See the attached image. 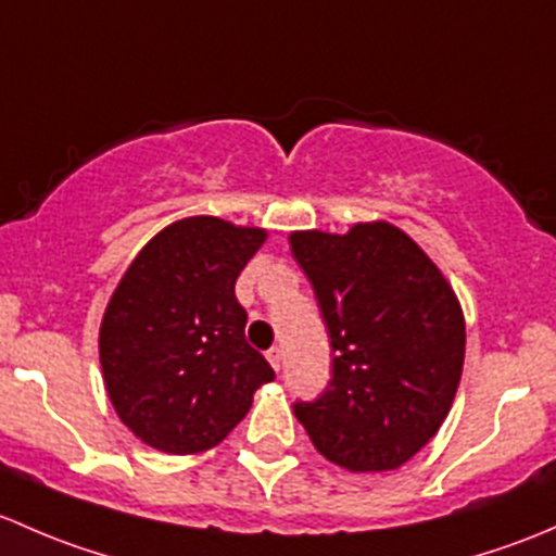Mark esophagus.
I'll return each mask as SVG.
<instances>
[{"label": "esophagus", "instance_id": "34e87169", "mask_svg": "<svg viewBox=\"0 0 556 556\" xmlns=\"http://www.w3.org/2000/svg\"><path fill=\"white\" fill-rule=\"evenodd\" d=\"M267 362H270V366L273 369H280V364H283V353H280V348H270V351H267Z\"/></svg>", "mask_w": 556, "mask_h": 556}]
</instances>
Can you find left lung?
I'll return each mask as SVG.
<instances>
[{"mask_svg":"<svg viewBox=\"0 0 556 556\" xmlns=\"http://www.w3.org/2000/svg\"><path fill=\"white\" fill-rule=\"evenodd\" d=\"M291 254L313 283L331 340V380L296 420L326 460L393 471L442 428L466 358V318L431 256L391 222L337 236L296 230Z\"/></svg>","mask_w":556,"mask_h":556,"instance_id":"8db88e82","label":"left lung"}]
</instances>
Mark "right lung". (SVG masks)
Returning <instances> with one entry per match:
<instances>
[{"mask_svg": "<svg viewBox=\"0 0 556 556\" xmlns=\"http://www.w3.org/2000/svg\"><path fill=\"white\" fill-rule=\"evenodd\" d=\"M262 227L187 216L136 254L99 329L106 396L147 447L198 455L222 442L276 377L245 342L236 280Z\"/></svg>", "mask_w": 556, "mask_h": 556, "instance_id": "1", "label": "right lung"}]
</instances>
